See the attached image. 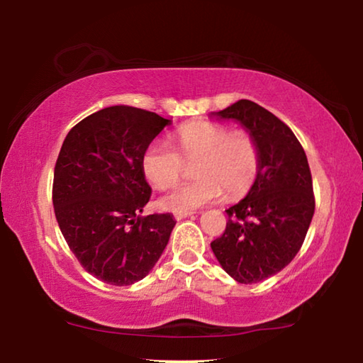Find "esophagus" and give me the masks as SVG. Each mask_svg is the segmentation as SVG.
<instances>
[{"instance_id": "esophagus-1", "label": "esophagus", "mask_w": 363, "mask_h": 363, "mask_svg": "<svg viewBox=\"0 0 363 363\" xmlns=\"http://www.w3.org/2000/svg\"><path fill=\"white\" fill-rule=\"evenodd\" d=\"M194 213H190V211H179V213H174V218L177 219V220H181V219H184V218H189V216H192Z\"/></svg>"}]
</instances>
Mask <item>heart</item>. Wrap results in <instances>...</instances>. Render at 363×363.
<instances>
[{"label": "heart", "mask_w": 363, "mask_h": 363, "mask_svg": "<svg viewBox=\"0 0 363 363\" xmlns=\"http://www.w3.org/2000/svg\"><path fill=\"white\" fill-rule=\"evenodd\" d=\"M176 150L167 143L153 140L140 157V169L153 187L167 189L179 179L182 160L199 158L194 182L181 184L160 199L168 211H190L214 203L224 190L237 199L253 187L261 167L256 139L247 131H232L214 121H192L174 133Z\"/></svg>", "instance_id": "obj_1"}]
</instances>
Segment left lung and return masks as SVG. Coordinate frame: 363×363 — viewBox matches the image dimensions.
Instances as JSON below:
<instances>
[{"label":"left lung","instance_id":"1","mask_svg":"<svg viewBox=\"0 0 363 363\" xmlns=\"http://www.w3.org/2000/svg\"><path fill=\"white\" fill-rule=\"evenodd\" d=\"M210 116L240 123L259 147V174L225 210V230L211 243L233 280L256 284L288 266L304 242L315 210L309 163L290 128L256 102L242 99Z\"/></svg>","mask_w":363,"mask_h":363}]
</instances>
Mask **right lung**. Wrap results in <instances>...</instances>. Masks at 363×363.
I'll return each instance as SVG.
<instances>
[{"instance_id": "1", "label": "right lung", "mask_w": 363, "mask_h": 363, "mask_svg": "<svg viewBox=\"0 0 363 363\" xmlns=\"http://www.w3.org/2000/svg\"><path fill=\"white\" fill-rule=\"evenodd\" d=\"M171 120L130 106L106 107L67 134L54 168L60 232L82 266L106 284L149 275L176 225L173 214L140 213L150 186L140 157Z\"/></svg>"}]
</instances>
